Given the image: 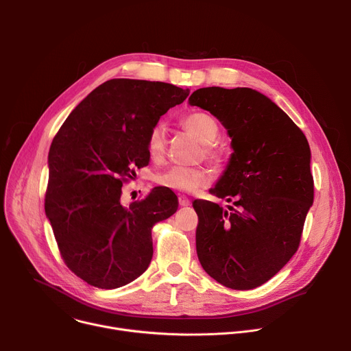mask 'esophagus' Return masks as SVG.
Masks as SVG:
<instances>
[{
	"label": "esophagus",
	"instance_id": "34e87169",
	"mask_svg": "<svg viewBox=\"0 0 351 351\" xmlns=\"http://www.w3.org/2000/svg\"><path fill=\"white\" fill-rule=\"evenodd\" d=\"M191 204L190 198L186 197V195H179V206L180 207H189Z\"/></svg>",
	"mask_w": 351,
	"mask_h": 351
}]
</instances>
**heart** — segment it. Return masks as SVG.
<instances>
[{"label":"heart","mask_w":351,"mask_h":351,"mask_svg":"<svg viewBox=\"0 0 351 351\" xmlns=\"http://www.w3.org/2000/svg\"><path fill=\"white\" fill-rule=\"evenodd\" d=\"M184 129L197 140L204 143V156L214 164L221 162V149L213 144L217 138L219 128L217 121L204 112H193L182 121ZM167 148V129L162 123L156 125L147 136V152L153 160L158 161L164 157ZM210 173L202 167H172L157 176V183L165 189L182 193H193L207 186Z\"/></svg>","instance_id":"1"}]
</instances>
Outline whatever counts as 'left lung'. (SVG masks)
<instances>
[{"mask_svg":"<svg viewBox=\"0 0 351 351\" xmlns=\"http://www.w3.org/2000/svg\"><path fill=\"white\" fill-rule=\"evenodd\" d=\"M189 104L213 114L233 148L211 189L233 207L193 203L199 264L226 287H258L298 248L314 202L308 141L271 98L253 88L203 87L189 97Z\"/></svg>","mask_w":351,"mask_h":351,"instance_id":"obj_1","label":"left lung"}]
</instances>
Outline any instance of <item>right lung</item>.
Returning a JSON list of instances; mask_svg holds the SVG:
<instances>
[{
    "mask_svg": "<svg viewBox=\"0 0 351 351\" xmlns=\"http://www.w3.org/2000/svg\"><path fill=\"white\" fill-rule=\"evenodd\" d=\"M189 93L164 82L112 79L94 88L54 137L45 215L65 264L88 285L125 286L152 263V229L176 213L178 197L154 187L123 206L122 184L148 165L149 130Z\"/></svg>",
    "mask_w": 351,
    "mask_h": 351,
    "instance_id": "add662e5",
    "label": "right lung"
}]
</instances>
